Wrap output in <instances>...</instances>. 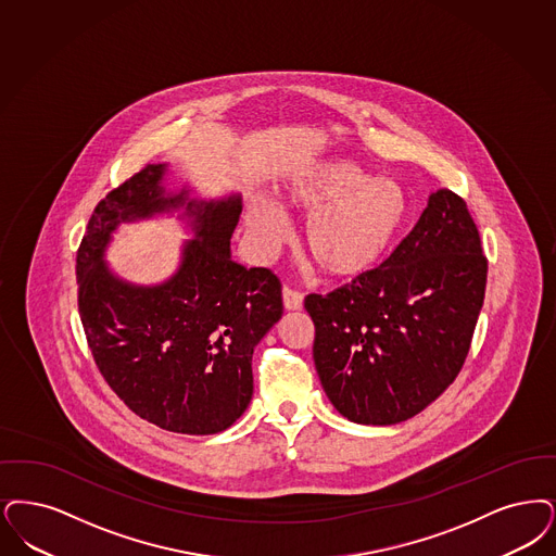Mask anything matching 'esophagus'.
<instances>
[{
	"label": "esophagus",
	"instance_id": "1",
	"mask_svg": "<svg viewBox=\"0 0 556 556\" xmlns=\"http://www.w3.org/2000/svg\"><path fill=\"white\" fill-rule=\"evenodd\" d=\"M302 304H304V295H302L298 289L286 286V288H283V306H286L288 311H300Z\"/></svg>",
	"mask_w": 556,
	"mask_h": 556
}]
</instances>
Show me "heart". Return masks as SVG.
<instances>
[{
    "label": "heart",
    "mask_w": 556,
    "mask_h": 556,
    "mask_svg": "<svg viewBox=\"0 0 556 556\" xmlns=\"http://www.w3.org/2000/svg\"><path fill=\"white\" fill-rule=\"evenodd\" d=\"M281 200L295 213H308L302 227L304 252L333 279H354L380 267L409 213L400 184L375 179L348 161L298 172L281 188ZM248 231L263 252H273L288 225L275 204L258 200L248 211Z\"/></svg>",
    "instance_id": "b5f03b06"
}]
</instances>
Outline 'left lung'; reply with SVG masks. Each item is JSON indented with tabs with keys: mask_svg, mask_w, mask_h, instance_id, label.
Wrapping results in <instances>:
<instances>
[{
	"mask_svg": "<svg viewBox=\"0 0 556 556\" xmlns=\"http://www.w3.org/2000/svg\"><path fill=\"white\" fill-rule=\"evenodd\" d=\"M486 273L466 200L437 190L380 267L306 295L314 364L334 409L352 422L389 426L437 400L464 368Z\"/></svg>",
	"mask_w": 556,
	"mask_h": 556,
	"instance_id": "8db88e82",
	"label": "left lung"
}]
</instances>
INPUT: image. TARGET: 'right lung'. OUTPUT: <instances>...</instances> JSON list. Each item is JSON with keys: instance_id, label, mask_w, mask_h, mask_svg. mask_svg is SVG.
<instances>
[{"instance_id": "obj_1", "label": "right lung", "mask_w": 556, "mask_h": 556, "mask_svg": "<svg viewBox=\"0 0 556 556\" xmlns=\"http://www.w3.org/2000/svg\"><path fill=\"white\" fill-rule=\"evenodd\" d=\"M165 165H144L99 200L76 252L78 312L90 354L113 393L147 422L181 434H215L252 400V354L281 318V281L229 254L240 199L187 202L198 240L163 287L134 289L102 263L119 220L186 201L165 197Z\"/></svg>"}]
</instances>
